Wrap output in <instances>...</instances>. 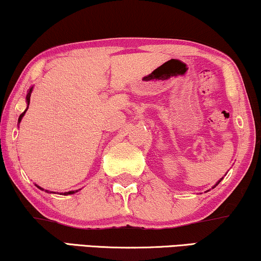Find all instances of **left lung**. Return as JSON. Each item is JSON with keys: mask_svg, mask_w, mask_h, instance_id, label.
Returning a JSON list of instances; mask_svg holds the SVG:
<instances>
[{"mask_svg": "<svg viewBox=\"0 0 261 261\" xmlns=\"http://www.w3.org/2000/svg\"><path fill=\"white\" fill-rule=\"evenodd\" d=\"M221 179H222V178H221ZM221 179H220V181H219L218 183H216V185H215V186H218V185H219V183H220V182H221ZM215 186H214V187H215ZM214 187H213V188H214Z\"/></svg>", "mask_w": 261, "mask_h": 261, "instance_id": "left-lung-1", "label": "left lung"}]
</instances>
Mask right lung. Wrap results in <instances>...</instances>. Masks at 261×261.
Instances as JSON below:
<instances>
[{
	"label": "right lung",
	"mask_w": 261,
	"mask_h": 261,
	"mask_svg": "<svg viewBox=\"0 0 261 261\" xmlns=\"http://www.w3.org/2000/svg\"><path fill=\"white\" fill-rule=\"evenodd\" d=\"M32 91H33V87H31V89H29V91H28V94H27V97H25V100H27V104L29 105V101H31V93H32ZM28 109V108H27ZM27 109H25L24 110V111L23 112H22L21 113V115H20V117H19V123L21 122V119H22V117H23L24 116V113H25V111H27ZM36 187H38V188L39 189H41V190H43L42 188H41V187H39L38 185H35ZM46 192L47 193H48V190H46ZM76 192H78V190H71V192H67V193H64V195H71V194H74V193H76Z\"/></svg>",
	"instance_id": "add662e5"
}]
</instances>
